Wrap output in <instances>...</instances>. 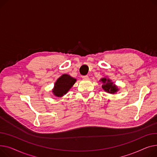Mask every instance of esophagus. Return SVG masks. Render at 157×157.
Returning a JSON list of instances; mask_svg holds the SVG:
<instances>
[{"mask_svg": "<svg viewBox=\"0 0 157 157\" xmlns=\"http://www.w3.org/2000/svg\"><path fill=\"white\" fill-rule=\"evenodd\" d=\"M82 79H83V80H88V79H89V77H88L87 75L82 76Z\"/></svg>", "mask_w": 157, "mask_h": 157, "instance_id": "34e87169", "label": "esophagus"}]
</instances>
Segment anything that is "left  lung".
<instances>
[{
  "mask_svg": "<svg viewBox=\"0 0 157 157\" xmlns=\"http://www.w3.org/2000/svg\"><path fill=\"white\" fill-rule=\"evenodd\" d=\"M99 81L103 84L102 89L108 93L116 94L119 90L118 87L114 84V82H112L111 79L107 77L101 78Z\"/></svg>",
  "mask_w": 157,
  "mask_h": 157,
  "instance_id": "8db88e82",
  "label": "left lung"
}]
</instances>
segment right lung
Wrapping results in <instances>:
<instances>
[{"mask_svg": "<svg viewBox=\"0 0 157 157\" xmlns=\"http://www.w3.org/2000/svg\"><path fill=\"white\" fill-rule=\"evenodd\" d=\"M77 79L68 74H63L56 81L52 89L54 96L61 98L65 95L70 89L75 84Z\"/></svg>", "mask_w": 157, "mask_h": 157, "instance_id": "obj_1", "label": "right lung"}]
</instances>
